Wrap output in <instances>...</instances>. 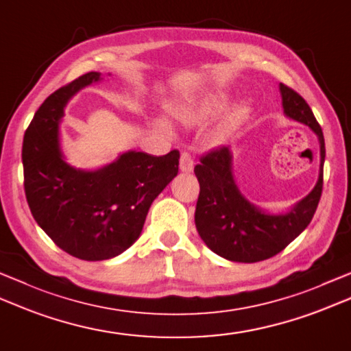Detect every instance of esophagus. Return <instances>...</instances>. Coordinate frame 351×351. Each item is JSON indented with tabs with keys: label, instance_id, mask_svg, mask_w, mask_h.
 <instances>
[{
	"label": "esophagus",
	"instance_id": "34e87169",
	"mask_svg": "<svg viewBox=\"0 0 351 351\" xmlns=\"http://www.w3.org/2000/svg\"><path fill=\"white\" fill-rule=\"evenodd\" d=\"M193 166H195V160H193V155H191L190 152H184L181 154V158H180V169L182 171H191L193 170Z\"/></svg>",
	"mask_w": 351,
	"mask_h": 351
}]
</instances>
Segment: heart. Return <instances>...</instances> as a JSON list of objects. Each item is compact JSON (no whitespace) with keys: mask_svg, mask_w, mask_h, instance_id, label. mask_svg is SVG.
Here are the masks:
<instances>
[{"mask_svg":"<svg viewBox=\"0 0 351 351\" xmlns=\"http://www.w3.org/2000/svg\"><path fill=\"white\" fill-rule=\"evenodd\" d=\"M222 108H223V100L213 97L191 108H175L173 114L185 121H196L199 119H204V117L216 114L217 111H221ZM161 126L164 128V125Z\"/></svg>","mask_w":351,"mask_h":351,"instance_id":"heart-1","label":"heart"}]
</instances>
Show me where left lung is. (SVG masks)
I'll return each mask as SVG.
<instances>
[{"label": "left lung", "instance_id": "left-lung-1", "mask_svg": "<svg viewBox=\"0 0 351 351\" xmlns=\"http://www.w3.org/2000/svg\"><path fill=\"white\" fill-rule=\"evenodd\" d=\"M287 117L304 123L318 135L321 169L315 189L287 215L272 216L254 207L240 195L231 173V154L226 146L210 150L195 167L199 181L195 222L199 236L208 248L231 262L256 263L283 251L311 223L322 193V167L326 146L319 123L301 95L280 84Z\"/></svg>", "mask_w": 351, "mask_h": 351}]
</instances>
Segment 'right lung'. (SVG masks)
Returning a JSON list of instances; mask_svg holds the SVG:
<instances>
[{
    "mask_svg": "<svg viewBox=\"0 0 351 351\" xmlns=\"http://www.w3.org/2000/svg\"><path fill=\"white\" fill-rule=\"evenodd\" d=\"M100 73H86L48 95L23 143L24 190L34 221L62 251L88 262L119 256L140 237L154 199L178 175L180 152L123 154L95 171L62 160L58 123L73 95Z\"/></svg>",
    "mask_w": 351,
    "mask_h": 351,
    "instance_id": "right-lung-1",
    "label": "right lung"
}]
</instances>
